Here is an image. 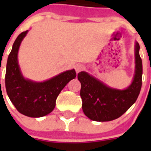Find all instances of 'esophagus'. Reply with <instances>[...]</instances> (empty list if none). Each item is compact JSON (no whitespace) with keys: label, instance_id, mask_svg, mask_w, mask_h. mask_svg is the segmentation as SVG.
Segmentation results:
<instances>
[{"label":"esophagus","instance_id":"1","mask_svg":"<svg viewBox=\"0 0 151 151\" xmlns=\"http://www.w3.org/2000/svg\"><path fill=\"white\" fill-rule=\"evenodd\" d=\"M84 68H85V66L82 65V64H76V71L77 73H78L79 72H81L82 70H83Z\"/></svg>","mask_w":151,"mask_h":151}]
</instances>
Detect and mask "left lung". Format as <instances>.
<instances>
[{
	"mask_svg": "<svg viewBox=\"0 0 151 151\" xmlns=\"http://www.w3.org/2000/svg\"><path fill=\"white\" fill-rule=\"evenodd\" d=\"M140 46L134 45V78L129 87L123 90L113 88L86 72H80L78 79L82 85L80 96L85 115L97 122H107L120 117L135 103L142 85V60Z\"/></svg>",
	"mask_w": 151,
	"mask_h": 151,
	"instance_id": "1",
	"label": "left lung"
}]
</instances>
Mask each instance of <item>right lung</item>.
<instances>
[{"mask_svg":"<svg viewBox=\"0 0 151 151\" xmlns=\"http://www.w3.org/2000/svg\"><path fill=\"white\" fill-rule=\"evenodd\" d=\"M29 30L19 35L6 63L5 85L7 95L17 110L29 117H42L53 111L56 100L69 81L76 77L75 69L63 72L44 82L24 78L18 63V51Z\"/></svg>","mask_w":151,"mask_h":151,"instance_id":"1","label":"right lung"}]
</instances>
